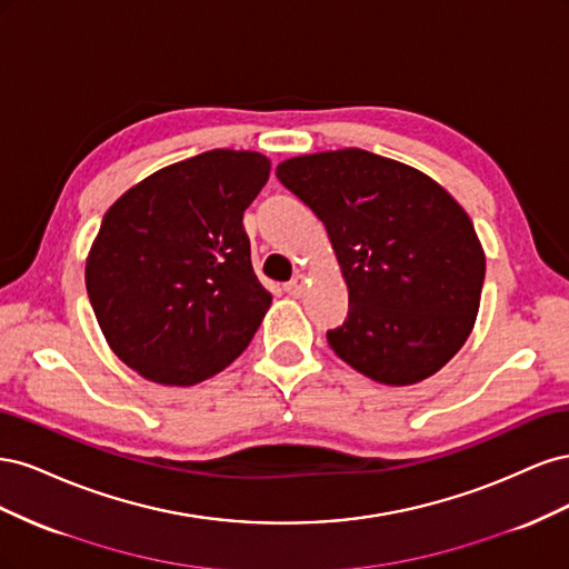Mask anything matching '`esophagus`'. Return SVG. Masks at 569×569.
<instances>
[{
  "label": "esophagus",
  "instance_id": "1",
  "mask_svg": "<svg viewBox=\"0 0 569 569\" xmlns=\"http://www.w3.org/2000/svg\"><path fill=\"white\" fill-rule=\"evenodd\" d=\"M284 291L289 297H301L306 291V278L303 274H297V278H291L287 284H284Z\"/></svg>",
  "mask_w": 569,
  "mask_h": 569
}]
</instances>
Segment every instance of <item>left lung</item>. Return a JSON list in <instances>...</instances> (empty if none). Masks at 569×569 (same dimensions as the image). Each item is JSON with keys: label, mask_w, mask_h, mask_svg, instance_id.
Returning <instances> with one entry per match:
<instances>
[{"label": "left lung", "mask_w": 569, "mask_h": 569, "mask_svg": "<svg viewBox=\"0 0 569 569\" xmlns=\"http://www.w3.org/2000/svg\"><path fill=\"white\" fill-rule=\"evenodd\" d=\"M278 178L325 222L349 287V316L327 332L332 351L391 387L449 363L472 332L487 270L460 203L366 149L289 159Z\"/></svg>", "instance_id": "8db88e82"}]
</instances>
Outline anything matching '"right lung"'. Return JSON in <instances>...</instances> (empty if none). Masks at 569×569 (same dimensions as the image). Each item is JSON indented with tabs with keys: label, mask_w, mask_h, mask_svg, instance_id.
<instances>
[{
	"label": "right lung",
	"mask_w": 569,
	"mask_h": 569,
	"mask_svg": "<svg viewBox=\"0 0 569 569\" xmlns=\"http://www.w3.org/2000/svg\"><path fill=\"white\" fill-rule=\"evenodd\" d=\"M268 176L263 153L203 151L128 189L101 220L88 297L113 353L147 380L197 385L249 347L272 297L242 218Z\"/></svg>",
	"instance_id": "add662e5"
}]
</instances>
